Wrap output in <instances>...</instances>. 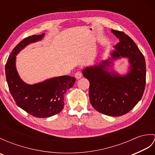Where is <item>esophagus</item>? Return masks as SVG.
Segmentation results:
<instances>
[{"instance_id":"esophagus-1","label":"esophagus","mask_w":155,"mask_h":155,"mask_svg":"<svg viewBox=\"0 0 155 155\" xmlns=\"http://www.w3.org/2000/svg\"><path fill=\"white\" fill-rule=\"evenodd\" d=\"M82 76H83V74H82V72L80 71L77 72L74 74V77L76 78H77V79H79V78H81L82 77Z\"/></svg>"}]
</instances>
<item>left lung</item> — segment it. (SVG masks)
I'll return each instance as SVG.
<instances>
[{
	"mask_svg": "<svg viewBox=\"0 0 155 155\" xmlns=\"http://www.w3.org/2000/svg\"><path fill=\"white\" fill-rule=\"evenodd\" d=\"M119 39L110 57L98 64L84 68L82 72L89 81V98L99 113L111 117L128 113L141 99L146 84V63L142 52L132 39L123 32L111 30ZM127 58L130 71L120 75L108 68L112 61Z\"/></svg>",
	"mask_w": 155,
	"mask_h": 155,
	"instance_id": "left-lung-1",
	"label": "left lung"
}]
</instances>
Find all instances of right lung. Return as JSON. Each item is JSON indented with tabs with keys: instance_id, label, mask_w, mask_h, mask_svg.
<instances>
[{
	"instance_id": "1",
	"label": "right lung",
	"mask_w": 155,
	"mask_h": 155,
	"mask_svg": "<svg viewBox=\"0 0 155 155\" xmlns=\"http://www.w3.org/2000/svg\"><path fill=\"white\" fill-rule=\"evenodd\" d=\"M45 33L23 39L13 49L5 65L9 91L15 103L22 110L37 118H47L60 113L64 108V93L73 87L76 78L64 75L41 83L28 84L23 81L16 68V56L27 45L41 41Z\"/></svg>"
}]
</instances>
